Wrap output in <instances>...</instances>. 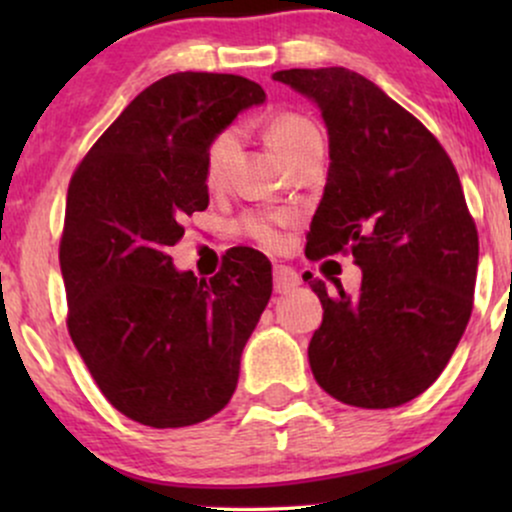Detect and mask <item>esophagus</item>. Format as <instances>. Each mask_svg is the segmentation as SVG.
Here are the masks:
<instances>
[{
	"label": "esophagus",
	"mask_w": 512,
	"mask_h": 512,
	"mask_svg": "<svg viewBox=\"0 0 512 512\" xmlns=\"http://www.w3.org/2000/svg\"><path fill=\"white\" fill-rule=\"evenodd\" d=\"M272 276H274V291L276 293H289L296 289L298 284H301L298 274L293 272L291 267H286V264H274Z\"/></svg>",
	"instance_id": "34e87169"
}]
</instances>
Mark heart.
<instances>
[{"label": "heart", "instance_id": "heart-1", "mask_svg": "<svg viewBox=\"0 0 512 512\" xmlns=\"http://www.w3.org/2000/svg\"><path fill=\"white\" fill-rule=\"evenodd\" d=\"M264 137L276 154L281 156V161L289 166V163L301 154L303 149H308L310 144L320 142V132L308 117L301 113H276L267 120L264 125ZM236 132L233 129H226V132L216 134L211 139L207 158H204V180H207L209 187L221 185L223 175H226L228 161H231L233 151H236ZM286 221V216L276 214H260V211H252V214H245L243 219L238 221V231L243 236H248L257 243L267 245V248H274L279 245V226Z\"/></svg>", "mask_w": 512, "mask_h": 512}]
</instances>
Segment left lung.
I'll return each instance as SVG.
<instances>
[{"instance_id":"1","label":"left lung","mask_w":512,"mask_h":512,"mask_svg":"<svg viewBox=\"0 0 512 512\" xmlns=\"http://www.w3.org/2000/svg\"><path fill=\"white\" fill-rule=\"evenodd\" d=\"M330 134L325 195L305 257L351 252L361 289L313 279L322 325L308 346L317 385L339 402L390 409L428 390L460 344L474 305L479 236L450 156L366 76L284 69Z\"/></svg>"}]
</instances>
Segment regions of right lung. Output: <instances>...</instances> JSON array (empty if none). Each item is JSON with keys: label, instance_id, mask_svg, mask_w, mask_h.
I'll return each instance as SVG.
<instances>
[{"label": "right lung", "instance_id": "1", "mask_svg": "<svg viewBox=\"0 0 512 512\" xmlns=\"http://www.w3.org/2000/svg\"><path fill=\"white\" fill-rule=\"evenodd\" d=\"M262 101L245 76H163L69 182L60 240L69 337L105 399L144 426H192L226 407L272 296V264L257 250H233L209 281L178 272L168 255L185 216L209 207L211 139Z\"/></svg>", "mask_w": 512, "mask_h": 512}]
</instances>
